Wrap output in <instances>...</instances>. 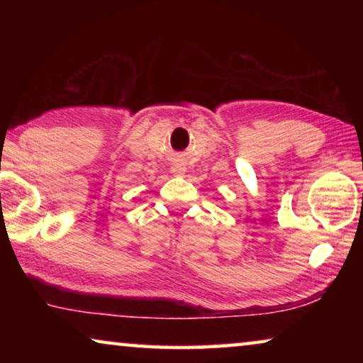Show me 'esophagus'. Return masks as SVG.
<instances>
[{
	"mask_svg": "<svg viewBox=\"0 0 363 363\" xmlns=\"http://www.w3.org/2000/svg\"><path fill=\"white\" fill-rule=\"evenodd\" d=\"M171 171H173L176 176H184V174H186L187 168H186V164H184V163L177 162V163H173V167H171Z\"/></svg>",
	"mask_w": 363,
	"mask_h": 363,
	"instance_id": "obj_1",
	"label": "esophagus"
}]
</instances>
